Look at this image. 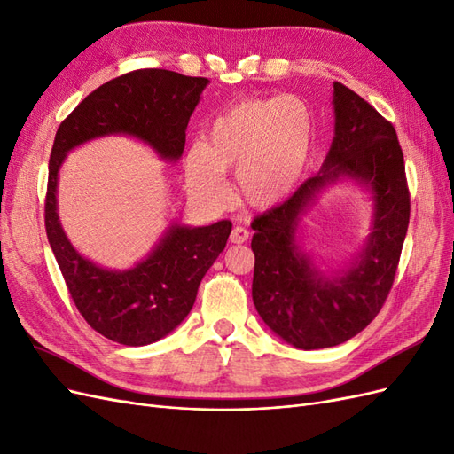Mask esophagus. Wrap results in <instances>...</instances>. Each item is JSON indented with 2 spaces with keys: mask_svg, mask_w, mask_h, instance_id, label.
<instances>
[{
  "mask_svg": "<svg viewBox=\"0 0 454 454\" xmlns=\"http://www.w3.org/2000/svg\"><path fill=\"white\" fill-rule=\"evenodd\" d=\"M248 237H250L248 229L237 225L235 229L231 231V237H229V239H231V242H232V244H244L246 240H248Z\"/></svg>",
  "mask_w": 454,
  "mask_h": 454,
  "instance_id": "34e87169",
  "label": "esophagus"
}]
</instances>
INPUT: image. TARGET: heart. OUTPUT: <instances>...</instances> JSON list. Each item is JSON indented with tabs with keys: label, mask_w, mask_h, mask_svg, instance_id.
<instances>
[{
	"label": "heart",
	"mask_w": 454,
	"mask_h": 454,
	"mask_svg": "<svg viewBox=\"0 0 454 454\" xmlns=\"http://www.w3.org/2000/svg\"><path fill=\"white\" fill-rule=\"evenodd\" d=\"M309 106L292 94L239 102L217 115L202 145L184 159L191 195L208 206L223 204V172L235 170L239 197L254 208H270L292 193L312 149Z\"/></svg>",
	"instance_id": "heart-1"
}]
</instances>
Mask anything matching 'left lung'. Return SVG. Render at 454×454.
Segmentation results:
<instances>
[{
  "label": "left lung",
  "instance_id": "obj_1",
  "mask_svg": "<svg viewBox=\"0 0 454 454\" xmlns=\"http://www.w3.org/2000/svg\"><path fill=\"white\" fill-rule=\"evenodd\" d=\"M335 136L320 172L254 219L252 297L270 332L301 350L337 347L382 309L409 225L405 164L392 122L362 96L333 83ZM348 179L372 195V232L351 263L322 273L298 246L300 219L323 189Z\"/></svg>",
  "mask_w": 454,
  "mask_h": 454
}]
</instances>
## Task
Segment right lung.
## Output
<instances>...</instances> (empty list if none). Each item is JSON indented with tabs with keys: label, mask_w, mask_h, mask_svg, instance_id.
Here are the masks:
<instances>
[{
	"label": "right lung",
	"mask_w": 454,
	"mask_h": 454,
	"mask_svg": "<svg viewBox=\"0 0 454 454\" xmlns=\"http://www.w3.org/2000/svg\"><path fill=\"white\" fill-rule=\"evenodd\" d=\"M210 81L168 70H136L107 81L67 115L49 160L45 229L77 310L100 335L119 345H151L193 309L199 284L223 252L232 223H170L142 261L125 270L92 263L66 237L59 217V172L72 149L104 136H132L168 162L180 160L185 130Z\"/></svg>",
	"instance_id": "add662e5"
}]
</instances>
